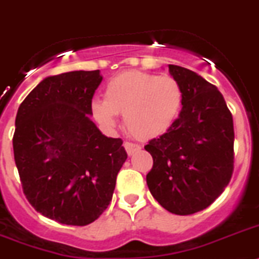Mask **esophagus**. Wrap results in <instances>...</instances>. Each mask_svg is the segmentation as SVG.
<instances>
[{
  "mask_svg": "<svg viewBox=\"0 0 259 259\" xmlns=\"http://www.w3.org/2000/svg\"><path fill=\"white\" fill-rule=\"evenodd\" d=\"M123 147H125L126 153L129 154V155H133L134 153H137V151H140L141 150L140 145H136V143L132 142H125L123 143Z\"/></svg>",
  "mask_w": 259,
  "mask_h": 259,
  "instance_id": "obj_1",
  "label": "esophagus"
}]
</instances>
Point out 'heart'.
<instances>
[{
  "label": "heart",
  "instance_id": "b5f03b06",
  "mask_svg": "<svg viewBox=\"0 0 259 259\" xmlns=\"http://www.w3.org/2000/svg\"><path fill=\"white\" fill-rule=\"evenodd\" d=\"M183 101V87L177 79L127 71L110 79L104 100H93L91 108L95 119L104 127H114L117 114H123V125L132 136L151 140L174 125Z\"/></svg>",
  "mask_w": 259,
  "mask_h": 259
}]
</instances>
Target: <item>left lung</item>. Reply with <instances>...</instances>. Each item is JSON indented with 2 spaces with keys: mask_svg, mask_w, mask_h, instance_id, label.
Instances as JSON below:
<instances>
[{
  "mask_svg": "<svg viewBox=\"0 0 259 259\" xmlns=\"http://www.w3.org/2000/svg\"><path fill=\"white\" fill-rule=\"evenodd\" d=\"M183 87L179 117L145 149L153 156L146 175L154 199L171 213L205 209L229 183L234 164L233 117L219 89L191 69L168 66Z\"/></svg>",
  "mask_w": 259,
  "mask_h": 259,
  "instance_id": "1",
  "label": "left lung"
}]
</instances>
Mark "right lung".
I'll return each mask as SVG.
<instances>
[{
    "label": "right lung",
    "mask_w": 259,
    "mask_h": 259,
    "mask_svg": "<svg viewBox=\"0 0 259 259\" xmlns=\"http://www.w3.org/2000/svg\"><path fill=\"white\" fill-rule=\"evenodd\" d=\"M100 71L49 76L19 105L13 137L23 192L36 212L60 224L88 225L112 201L127 154L92 116Z\"/></svg>",
    "instance_id": "obj_1"
}]
</instances>
